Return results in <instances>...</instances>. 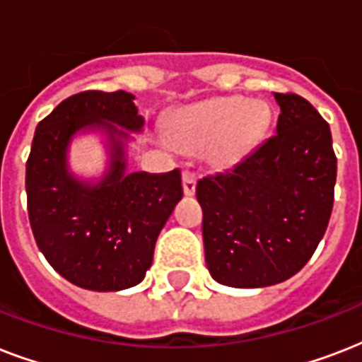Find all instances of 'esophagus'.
Segmentation results:
<instances>
[{"mask_svg": "<svg viewBox=\"0 0 362 362\" xmlns=\"http://www.w3.org/2000/svg\"><path fill=\"white\" fill-rule=\"evenodd\" d=\"M182 186H184V193L186 195H193L195 193V186H197V175L193 170H184L182 173Z\"/></svg>", "mask_w": 362, "mask_h": 362, "instance_id": "obj_1", "label": "esophagus"}]
</instances>
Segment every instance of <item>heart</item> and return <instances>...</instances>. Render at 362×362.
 Wrapping results in <instances>:
<instances>
[{
  "mask_svg": "<svg viewBox=\"0 0 362 362\" xmlns=\"http://www.w3.org/2000/svg\"><path fill=\"white\" fill-rule=\"evenodd\" d=\"M270 120L269 107L244 98H216L178 110L167 142L180 152H201L214 167H233L252 152Z\"/></svg>",
  "mask_w": 362,
  "mask_h": 362,
  "instance_id": "obj_1",
  "label": "heart"
}]
</instances>
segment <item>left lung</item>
Segmentation results:
<instances>
[{
	"label": "left lung",
	"mask_w": 362,
	"mask_h": 362,
	"mask_svg": "<svg viewBox=\"0 0 362 362\" xmlns=\"http://www.w3.org/2000/svg\"><path fill=\"white\" fill-rule=\"evenodd\" d=\"M274 98V135L233 169L197 182L206 267L223 286L286 281L308 263L331 220V127L297 93Z\"/></svg>",
	"instance_id": "left-lung-1"
}]
</instances>
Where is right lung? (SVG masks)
<instances>
[{"label": "right lung", "instance_id": "add662e5", "mask_svg": "<svg viewBox=\"0 0 362 362\" xmlns=\"http://www.w3.org/2000/svg\"><path fill=\"white\" fill-rule=\"evenodd\" d=\"M124 90L71 95L39 122L25 163L28 214L37 246L65 280L92 291H122L141 284L165 221L184 195L180 170L125 173L127 131L144 118ZM110 135L111 167L90 187L66 170V146L76 130Z\"/></svg>", "mask_w": 362, "mask_h": 362}]
</instances>
